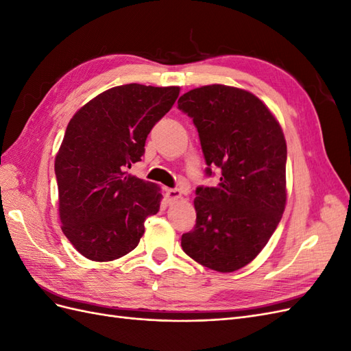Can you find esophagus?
I'll list each match as a JSON object with an SVG mask.
<instances>
[{
	"label": "esophagus",
	"mask_w": 351,
	"mask_h": 351,
	"mask_svg": "<svg viewBox=\"0 0 351 351\" xmlns=\"http://www.w3.org/2000/svg\"><path fill=\"white\" fill-rule=\"evenodd\" d=\"M165 195H167L168 202H174V200L182 197V192H180L178 189H167L165 190Z\"/></svg>",
	"instance_id": "obj_1"
}]
</instances>
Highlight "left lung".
Instances as JSON below:
<instances>
[{"instance_id": "8db88e82", "label": "left lung", "mask_w": 351, "mask_h": 351, "mask_svg": "<svg viewBox=\"0 0 351 351\" xmlns=\"http://www.w3.org/2000/svg\"><path fill=\"white\" fill-rule=\"evenodd\" d=\"M215 187L196 189V226L182 236L190 258L218 272L246 267L277 230L285 208L287 145L265 104L247 90L210 84L184 93Z\"/></svg>"}]
</instances>
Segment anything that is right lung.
I'll return each instance as SVG.
<instances>
[{
  "instance_id": "obj_1",
  "label": "right lung",
  "mask_w": 351,
  "mask_h": 351,
  "mask_svg": "<svg viewBox=\"0 0 351 351\" xmlns=\"http://www.w3.org/2000/svg\"><path fill=\"white\" fill-rule=\"evenodd\" d=\"M180 88L129 83L102 92L70 120L56 158L62 232L84 258L119 259L159 210L158 186L127 174Z\"/></svg>"
}]
</instances>
